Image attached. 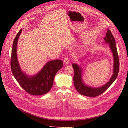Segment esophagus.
I'll return each mask as SVG.
<instances>
[{
  "label": "esophagus",
  "instance_id": "esophagus-1",
  "mask_svg": "<svg viewBox=\"0 0 128 128\" xmlns=\"http://www.w3.org/2000/svg\"><path fill=\"white\" fill-rule=\"evenodd\" d=\"M70 63V58L68 57H66L64 58V63L65 65H68Z\"/></svg>",
  "mask_w": 128,
  "mask_h": 128
}]
</instances>
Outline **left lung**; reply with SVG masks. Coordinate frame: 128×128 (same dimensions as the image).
<instances>
[{"mask_svg": "<svg viewBox=\"0 0 128 128\" xmlns=\"http://www.w3.org/2000/svg\"><path fill=\"white\" fill-rule=\"evenodd\" d=\"M105 43L108 44L110 48L114 58V69L113 75L110 79L109 82L105 84L98 88H93V87L88 86L84 84L82 79V68L79 66L74 63L72 65L74 70V75L73 80L74 84L76 89L80 94L90 97H96L100 96L105 92L108 87L114 82L116 79L119 70V60L118 52L116 48L115 40L114 38L111 31L107 30L106 33V37L104 38Z\"/></svg>", "mask_w": 128, "mask_h": 128, "instance_id": "obj_1", "label": "left lung"}]
</instances>
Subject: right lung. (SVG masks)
<instances>
[{
  "instance_id": "1",
  "label": "right lung",
  "mask_w": 128,
  "mask_h": 128,
  "mask_svg": "<svg viewBox=\"0 0 128 128\" xmlns=\"http://www.w3.org/2000/svg\"><path fill=\"white\" fill-rule=\"evenodd\" d=\"M22 29L20 30L13 41L11 51V68L13 75L22 88L32 96H42L48 93L53 84L56 73L61 68L62 60H56L48 62L35 75L28 76L20 68L17 58L16 47L18 39Z\"/></svg>"
}]
</instances>
